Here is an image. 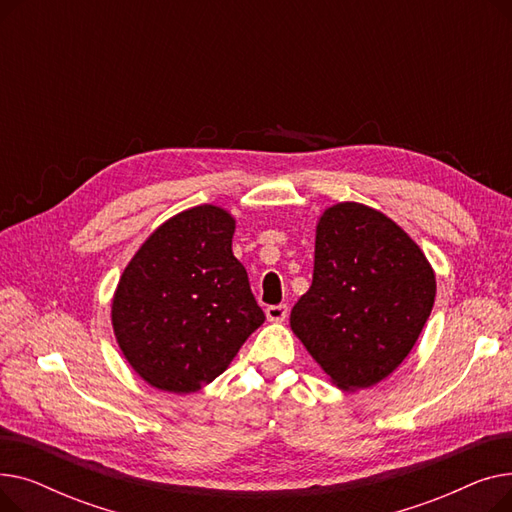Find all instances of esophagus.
Segmentation results:
<instances>
[{"mask_svg":"<svg viewBox=\"0 0 512 512\" xmlns=\"http://www.w3.org/2000/svg\"><path fill=\"white\" fill-rule=\"evenodd\" d=\"M288 315V305H272L265 309V317L270 321H284Z\"/></svg>","mask_w":512,"mask_h":512,"instance_id":"34e87169","label":"esophagus"}]
</instances>
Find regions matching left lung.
Returning a JSON list of instances; mask_svg holds the SVG:
<instances>
[{"label": "left lung", "mask_w": 512, "mask_h": 512, "mask_svg": "<svg viewBox=\"0 0 512 512\" xmlns=\"http://www.w3.org/2000/svg\"><path fill=\"white\" fill-rule=\"evenodd\" d=\"M436 299L417 242L382 211L344 201L319 215L309 290L290 328L340 390L386 380L415 346Z\"/></svg>", "instance_id": "1"}]
</instances>
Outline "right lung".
<instances>
[{"mask_svg":"<svg viewBox=\"0 0 512 512\" xmlns=\"http://www.w3.org/2000/svg\"><path fill=\"white\" fill-rule=\"evenodd\" d=\"M234 228L222 207H191L153 230L124 267L112 326L124 359L149 386L201 390L265 321L232 253Z\"/></svg>","mask_w":512,"mask_h":512,"instance_id":"1","label":"right lung"}]
</instances>
